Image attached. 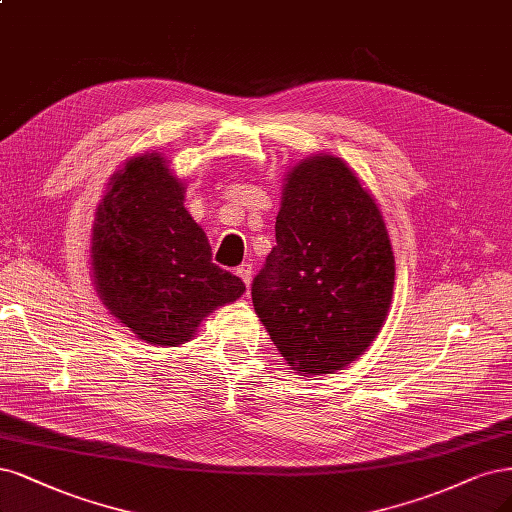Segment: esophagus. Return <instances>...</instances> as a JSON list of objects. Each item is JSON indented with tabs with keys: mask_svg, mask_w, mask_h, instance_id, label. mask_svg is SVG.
Wrapping results in <instances>:
<instances>
[{
	"mask_svg": "<svg viewBox=\"0 0 512 512\" xmlns=\"http://www.w3.org/2000/svg\"><path fill=\"white\" fill-rule=\"evenodd\" d=\"M237 275L243 279V284L250 288V284H252V264H248V262H243L241 267H237Z\"/></svg>",
	"mask_w": 512,
	"mask_h": 512,
	"instance_id": "obj_1",
	"label": "esophagus"
}]
</instances>
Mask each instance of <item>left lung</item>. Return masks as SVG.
<instances>
[{"mask_svg": "<svg viewBox=\"0 0 512 512\" xmlns=\"http://www.w3.org/2000/svg\"><path fill=\"white\" fill-rule=\"evenodd\" d=\"M275 239L252 284L260 322L292 370H343L392 303L394 252L375 199L339 156L315 154L286 175Z\"/></svg>", "mask_w": 512, "mask_h": 512, "instance_id": "1", "label": "left lung"}]
</instances>
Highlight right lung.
Instances as JSON below:
<instances>
[{
	"label": "right lung",
	"instance_id": "right-lung-1",
	"mask_svg": "<svg viewBox=\"0 0 512 512\" xmlns=\"http://www.w3.org/2000/svg\"><path fill=\"white\" fill-rule=\"evenodd\" d=\"M184 182L165 158L133 156L95 211L91 269L110 313L150 345L178 347L203 317L245 292L211 262L203 228L184 207Z\"/></svg>",
	"mask_w": 512,
	"mask_h": 512
}]
</instances>
